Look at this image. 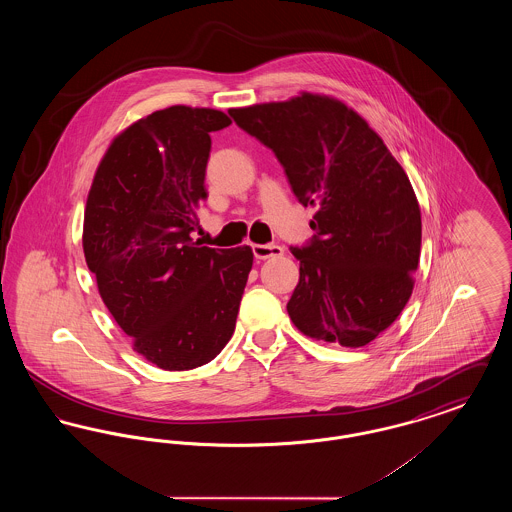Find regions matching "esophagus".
I'll use <instances>...</instances> for the list:
<instances>
[{
	"label": "esophagus",
	"instance_id": "esophagus-1",
	"mask_svg": "<svg viewBox=\"0 0 512 512\" xmlns=\"http://www.w3.org/2000/svg\"><path fill=\"white\" fill-rule=\"evenodd\" d=\"M253 255L261 261L265 259H274V257H282L284 255V249L280 245L268 244V245H253Z\"/></svg>",
	"mask_w": 512,
	"mask_h": 512
}]
</instances>
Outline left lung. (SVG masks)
<instances>
[{
  "label": "left lung",
  "mask_w": 512,
  "mask_h": 512,
  "mask_svg": "<svg viewBox=\"0 0 512 512\" xmlns=\"http://www.w3.org/2000/svg\"><path fill=\"white\" fill-rule=\"evenodd\" d=\"M228 113L274 151L299 203L317 209L313 242L292 249L295 328L343 347L376 340L405 309L420 261L409 176L368 122L332 96L301 92Z\"/></svg>",
  "instance_id": "8db88e82"
}]
</instances>
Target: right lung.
<instances>
[{"instance_id":"1","label":"right lung","mask_w":512,"mask_h":512,"mask_svg":"<svg viewBox=\"0 0 512 512\" xmlns=\"http://www.w3.org/2000/svg\"><path fill=\"white\" fill-rule=\"evenodd\" d=\"M209 107L172 105L132 122L107 147L84 209L82 247L98 292L132 349L163 370L213 361L230 341L251 247L192 240L207 199Z\"/></svg>"}]
</instances>
